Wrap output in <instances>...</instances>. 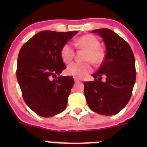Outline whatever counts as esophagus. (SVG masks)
Segmentation results:
<instances>
[{
  "instance_id": "34e87169",
  "label": "esophagus",
  "mask_w": 147,
  "mask_h": 147,
  "mask_svg": "<svg viewBox=\"0 0 147 147\" xmlns=\"http://www.w3.org/2000/svg\"><path fill=\"white\" fill-rule=\"evenodd\" d=\"M74 80H75V82H78V81H80V80L78 78H74Z\"/></svg>"
}]
</instances>
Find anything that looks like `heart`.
<instances>
[{
	"label": "heart",
	"mask_w": 147,
	"mask_h": 147,
	"mask_svg": "<svg viewBox=\"0 0 147 147\" xmlns=\"http://www.w3.org/2000/svg\"><path fill=\"white\" fill-rule=\"evenodd\" d=\"M75 46L80 48L84 49L87 51L84 60L90 61L93 64H100L104 59V53L100 50V42L94 36L92 35H85L80 38L75 43ZM75 55V50L69 43H66L60 50V56L66 64L70 63ZM92 71V66L90 63H72L68 65L66 72L67 75L75 78H80L87 75Z\"/></svg>",
	"instance_id": "heart-1"
}]
</instances>
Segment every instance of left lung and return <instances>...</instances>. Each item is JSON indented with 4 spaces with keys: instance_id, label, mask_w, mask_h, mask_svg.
Returning <instances> with one entry per match:
<instances>
[{
    "instance_id": "left-lung-1",
    "label": "left lung",
    "mask_w": 147,
    "mask_h": 147,
    "mask_svg": "<svg viewBox=\"0 0 147 147\" xmlns=\"http://www.w3.org/2000/svg\"><path fill=\"white\" fill-rule=\"evenodd\" d=\"M100 35L106 46L105 60L94 81L84 82V92L89 107L106 116L119 112L127 105L136 81L135 59L129 45L107 28L94 30ZM102 76L106 79L101 80Z\"/></svg>"
}]
</instances>
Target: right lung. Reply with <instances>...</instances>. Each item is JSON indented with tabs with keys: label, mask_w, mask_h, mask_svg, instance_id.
I'll list each match as a JSON object with an SVG mask.
<instances>
[{
	"label": "right lung",
	"mask_w": 147,
	"mask_h": 147,
	"mask_svg": "<svg viewBox=\"0 0 147 147\" xmlns=\"http://www.w3.org/2000/svg\"><path fill=\"white\" fill-rule=\"evenodd\" d=\"M78 31H40L20 48L17 80L24 101L37 115L50 117L63 112L73 86L72 76H58L66 68L60 56L62 47Z\"/></svg>",
	"instance_id": "right-lung-1"
}]
</instances>
